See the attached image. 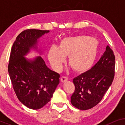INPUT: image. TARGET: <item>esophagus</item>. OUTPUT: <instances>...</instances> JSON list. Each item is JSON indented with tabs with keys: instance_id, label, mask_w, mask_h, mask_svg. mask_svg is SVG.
Returning a JSON list of instances; mask_svg holds the SVG:
<instances>
[{
	"instance_id": "obj_1",
	"label": "esophagus",
	"mask_w": 125,
	"mask_h": 125,
	"mask_svg": "<svg viewBox=\"0 0 125 125\" xmlns=\"http://www.w3.org/2000/svg\"><path fill=\"white\" fill-rule=\"evenodd\" d=\"M68 80V79L66 77H62L61 78V81L62 82V83H64V82L67 81Z\"/></svg>"
}]
</instances>
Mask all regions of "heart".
<instances>
[{
    "mask_svg": "<svg viewBox=\"0 0 125 125\" xmlns=\"http://www.w3.org/2000/svg\"><path fill=\"white\" fill-rule=\"evenodd\" d=\"M98 42L88 36L66 37L60 42L59 47L52 46L48 57L52 68L56 71H61L69 56L68 61L72 69L78 73H83L93 65L97 54Z\"/></svg>",
    "mask_w": 125,
    "mask_h": 125,
    "instance_id": "b5f03b06",
    "label": "heart"
}]
</instances>
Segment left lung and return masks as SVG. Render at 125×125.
<instances>
[{
  "mask_svg": "<svg viewBox=\"0 0 125 125\" xmlns=\"http://www.w3.org/2000/svg\"><path fill=\"white\" fill-rule=\"evenodd\" d=\"M115 56L109 45L99 61L88 71L73 78L75 90L71 103L80 110L96 106L112 85L114 77Z\"/></svg>",
  "mask_w": 125,
  "mask_h": 125,
  "instance_id": "8db88e82",
  "label": "left lung"
}]
</instances>
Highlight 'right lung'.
Returning a JSON list of instances; mask_svg holds the SVG:
<instances>
[{
  "label": "right lung",
  "mask_w": 125,
  "mask_h": 125,
  "mask_svg": "<svg viewBox=\"0 0 125 125\" xmlns=\"http://www.w3.org/2000/svg\"><path fill=\"white\" fill-rule=\"evenodd\" d=\"M49 31L28 29L18 36L12 47L8 71L19 100L28 108L41 109L50 101L60 83V74L49 69L41 56H24L37 49V40Z\"/></svg>",
  "instance_id": "right-lung-1"
}]
</instances>
